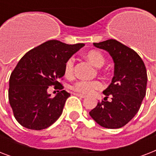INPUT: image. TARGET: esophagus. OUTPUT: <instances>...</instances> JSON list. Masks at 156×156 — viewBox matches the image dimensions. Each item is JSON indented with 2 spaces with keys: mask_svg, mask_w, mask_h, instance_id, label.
Instances as JSON below:
<instances>
[{
  "mask_svg": "<svg viewBox=\"0 0 156 156\" xmlns=\"http://www.w3.org/2000/svg\"><path fill=\"white\" fill-rule=\"evenodd\" d=\"M74 95H77V96H78V97L82 98V99H84V98H86V95H82V94H78V93H74Z\"/></svg>",
  "mask_w": 156,
  "mask_h": 156,
  "instance_id": "1",
  "label": "esophagus"
}]
</instances>
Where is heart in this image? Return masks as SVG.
I'll list each match as a JSON object with an SVG mask.
<instances>
[{
	"label": "heart",
	"mask_w": 156,
	"mask_h": 156,
	"mask_svg": "<svg viewBox=\"0 0 156 156\" xmlns=\"http://www.w3.org/2000/svg\"><path fill=\"white\" fill-rule=\"evenodd\" d=\"M86 58L97 68H100L105 63V59L103 54L96 50H91L87 52L85 55ZM74 70V60L70 57L66 61L64 68L65 76L67 78H70L73 74ZM74 91L82 95H91L96 90L101 89L103 87V83L100 81H86L79 80L77 81L71 87Z\"/></svg>",
	"instance_id": "1"
}]
</instances>
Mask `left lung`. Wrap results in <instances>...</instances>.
I'll list each match as a JSON object with an SVG mask.
<instances>
[{
	"label": "left lung",
	"instance_id": "1",
	"mask_svg": "<svg viewBox=\"0 0 156 156\" xmlns=\"http://www.w3.org/2000/svg\"><path fill=\"white\" fill-rule=\"evenodd\" d=\"M95 48L105 50L114 62V76L103 91L112 100L99 102L89 112L102 127L118 129L131 121L140 108L146 95L147 74L138 54L115 40L94 43Z\"/></svg>",
	"mask_w": 156,
	"mask_h": 156
}]
</instances>
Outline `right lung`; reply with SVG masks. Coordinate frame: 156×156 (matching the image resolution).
I'll use <instances>...</instances> for the list:
<instances>
[{
	"instance_id": "1",
	"label": "right lung",
	"mask_w": 156,
	"mask_h": 156,
	"mask_svg": "<svg viewBox=\"0 0 156 156\" xmlns=\"http://www.w3.org/2000/svg\"><path fill=\"white\" fill-rule=\"evenodd\" d=\"M48 40L24 55L9 78V101L18 123L25 128L41 130L61 116L70 94L62 90L54 98L47 93L51 85L60 90L65 64L84 46Z\"/></svg>"
}]
</instances>
